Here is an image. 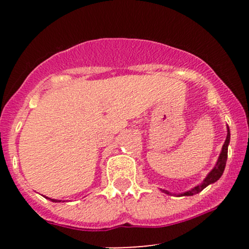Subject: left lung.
Listing matches in <instances>:
<instances>
[{
	"mask_svg": "<svg viewBox=\"0 0 249 249\" xmlns=\"http://www.w3.org/2000/svg\"><path fill=\"white\" fill-rule=\"evenodd\" d=\"M230 139H231L230 127L227 126V137H226V141L224 142V145H222L221 153H220V156H219V158H218V161H216L215 166H214L213 170L207 174V177L204 179V181H202L201 184L198 185V186L193 187L192 190L187 191V192L178 194L179 196H194V194L201 192V191L204 190L205 187H207L208 185L213 184V182H215L216 180L220 179V177H221L222 173H224L225 166H226V161H227V152H228V145H230ZM164 192L166 193V194H170V192H167V191H164Z\"/></svg>",
	"mask_w": 249,
	"mask_h": 249,
	"instance_id": "left-lung-1",
	"label": "left lung"
}]
</instances>
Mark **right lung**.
I'll use <instances>...</instances> for the list:
<instances>
[{
    "label": "right lung",
    "instance_id": "add662e5",
    "mask_svg": "<svg viewBox=\"0 0 249 249\" xmlns=\"http://www.w3.org/2000/svg\"><path fill=\"white\" fill-rule=\"evenodd\" d=\"M48 199H50V198H48ZM50 200L53 202H61V200H57V199H50Z\"/></svg>",
    "mask_w": 249,
    "mask_h": 249
}]
</instances>
